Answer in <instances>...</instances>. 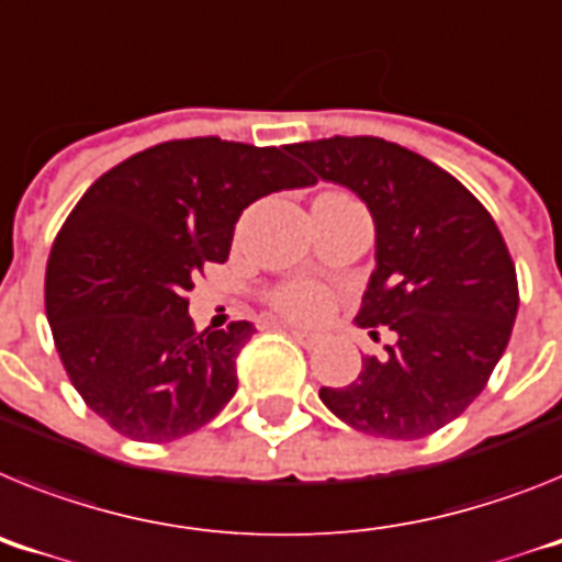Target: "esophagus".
I'll return each mask as SVG.
<instances>
[{
    "mask_svg": "<svg viewBox=\"0 0 562 562\" xmlns=\"http://www.w3.org/2000/svg\"><path fill=\"white\" fill-rule=\"evenodd\" d=\"M284 329H286V333L292 335V338L299 340L301 347H306V349H310V347H315V344H318V340H321V335H315V333H306V329H301V327H292V324H284Z\"/></svg>",
    "mask_w": 562,
    "mask_h": 562,
    "instance_id": "34e87169",
    "label": "esophagus"
}]
</instances>
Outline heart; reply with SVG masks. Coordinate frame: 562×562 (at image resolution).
I'll return each instance as SVG.
<instances>
[{"label": "heart", "mask_w": 562, "mask_h": 562, "mask_svg": "<svg viewBox=\"0 0 562 562\" xmlns=\"http://www.w3.org/2000/svg\"><path fill=\"white\" fill-rule=\"evenodd\" d=\"M276 306L290 318L318 321L329 310V295L315 281H295L276 292Z\"/></svg>", "instance_id": "b5f03b06"}]
</instances>
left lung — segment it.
I'll list each match as a JSON object with an SVG mask.
<instances>
[{"instance_id":"8db88e82","label":"left lung","mask_w":562,"mask_h":562,"mask_svg":"<svg viewBox=\"0 0 562 562\" xmlns=\"http://www.w3.org/2000/svg\"><path fill=\"white\" fill-rule=\"evenodd\" d=\"M286 153L367 204L375 270L355 321L397 338L383 358H363L352 383L321 386V401L375 438L443 429L481 395L515 327L517 276L495 218L454 176L386 138L333 136Z\"/></svg>"}]
</instances>
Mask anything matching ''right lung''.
Returning a JSON list of instances; mask_svg holds the SVG:
<instances>
[{
	"label": "right lung",
	"instance_id": "obj_1",
	"mask_svg": "<svg viewBox=\"0 0 562 562\" xmlns=\"http://www.w3.org/2000/svg\"><path fill=\"white\" fill-rule=\"evenodd\" d=\"M315 179L286 147L215 136L156 144L95 179L47 258L53 340L85 404L124 438L167 443L235 395L256 327L193 329L187 292L229 256L244 207Z\"/></svg>",
	"mask_w": 562,
	"mask_h": 562
}]
</instances>
